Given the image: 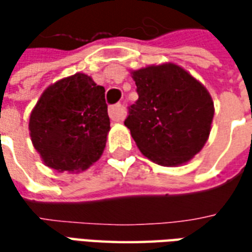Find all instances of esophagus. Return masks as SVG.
I'll return each mask as SVG.
<instances>
[{
	"instance_id": "esophagus-1",
	"label": "esophagus",
	"mask_w": 252,
	"mask_h": 252,
	"mask_svg": "<svg viewBox=\"0 0 252 252\" xmlns=\"http://www.w3.org/2000/svg\"><path fill=\"white\" fill-rule=\"evenodd\" d=\"M124 116H126V112H124V108H123V105L121 104L113 105V106H110L109 108L110 120L121 121L124 120Z\"/></svg>"
}]
</instances>
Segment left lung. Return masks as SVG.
<instances>
[{
    "label": "left lung",
    "instance_id": "left-lung-1",
    "mask_svg": "<svg viewBox=\"0 0 252 252\" xmlns=\"http://www.w3.org/2000/svg\"><path fill=\"white\" fill-rule=\"evenodd\" d=\"M139 98L124 121L140 153L160 166L188 163L205 146L215 106L206 88L175 63L131 71Z\"/></svg>",
    "mask_w": 252,
    "mask_h": 252
}]
</instances>
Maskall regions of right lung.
<instances>
[{
  "label": "right lung",
  "mask_w": 252,
  "mask_h": 252,
  "mask_svg": "<svg viewBox=\"0 0 252 252\" xmlns=\"http://www.w3.org/2000/svg\"><path fill=\"white\" fill-rule=\"evenodd\" d=\"M109 129L105 89L83 72L50 85L30 116L33 147L59 173H79L97 162Z\"/></svg>",
  "instance_id": "obj_1"
}]
</instances>
